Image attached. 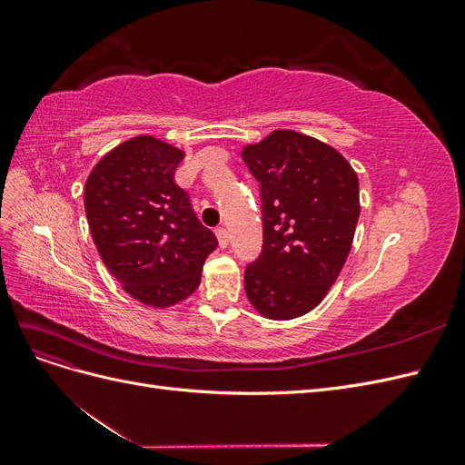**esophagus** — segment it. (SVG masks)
<instances>
[{
    "mask_svg": "<svg viewBox=\"0 0 465 465\" xmlns=\"http://www.w3.org/2000/svg\"><path fill=\"white\" fill-rule=\"evenodd\" d=\"M215 234H217V241H219V246H221V248H227V246H229V242H231V236H229L227 229H223V227H219V229L215 231Z\"/></svg>",
    "mask_w": 465,
    "mask_h": 465,
    "instance_id": "1",
    "label": "esophagus"
}]
</instances>
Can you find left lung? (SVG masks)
I'll list each match as a JSON object with an SVG mask.
<instances>
[{
  "instance_id": "obj_1",
  "label": "left lung",
  "mask_w": 465,
  "mask_h": 465,
  "mask_svg": "<svg viewBox=\"0 0 465 465\" xmlns=\"http://www.w3.org/2000/svg\"><path fill=\"white\" fill-rule=\"evenodd\" d=\"M262 184L263 250L246 267L250 304L270 320L304 316L323 301L353 246L359 178L316 137L275 130L242 149Z\"/></svg>"
}]
</instances>
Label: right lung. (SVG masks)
Wrapping results in <instances>:
<instances>
[{
    "mask_svg": "<svg viewBox=\"0 0 465 465\" xmlns=\"http://www.w3.org/2000/svg\"><path fill=\"white\" fill-rule=\"evenodd\" d=\"M184 157L159 137L135 135L94 164L83 192L98 256L130 297L151 308L188 299L217 248L174 182Z\"/></svg>",
    "mask_w": 465,
    "mask_h": 465,
    "instance_id": "right-lung-1",
    "label": "right lung"
}]
</instances>
